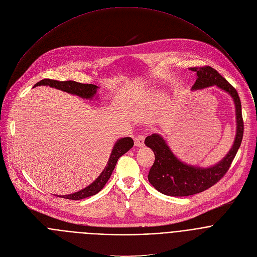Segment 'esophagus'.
I'll return each instance as SVG.
<instances>
[{
  "label": "esophagus",
  "mask_w": 257,
  "mask_h": 257,
  "mask_svg": "<svg viewBox=\"0 0 257 257\" xmlns=\"http://www.w3.org/2000/svg\"><path fill=\"white\" fill-rule=\"evenodd\" d=\"M135 146L137 148H143L145 146V138L143 136H139L135 139Z\"/></svg>",
  "instance_id": "34e87169"
}]
</instances>
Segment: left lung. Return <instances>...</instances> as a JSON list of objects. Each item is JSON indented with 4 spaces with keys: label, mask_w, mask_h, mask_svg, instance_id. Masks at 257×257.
I'll use <instances>...</instances> for the list:
<instances>
[{
    "label": "left lung",
    "mask_w": 257,
    "mask_h": 257,
    "mask_svg": "<svg viewBox=\"0 0 257 257\" xmlns=\"http://www.w3.org/2000/svg\"><path fill=\"white\" fill-rule=\"evenodd\" d=\"M190 69L197 74V80L192 90L217 86L232 97L236 114V135L233 146L227 155L220 162L209 168L188 165L180 161L159 134L147 137L145 144L155 154V163L148 176L149 182L162 194L173 197L198 194L216 184L229 170L241 145L244 130L241 102L236 89L210 66Z\"/></svg>",
    "instance_id": "left-lung-1"
}]
</instances>
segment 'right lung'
<instances>
[{
    "label": "right lung",
    "instance_id": "obj_1",
    "mask_svg": "<svg viewBox=\"0 0 257 257\" xmlns=\"http://www.w3.org/2000/svg\"><path fill=\"white\" fill-rule=\"evenodd\" d=\"M40 85L50 86V87L62 90L64 92H67V93H70L73 95H77V96H79L81 98H85V99H92L95 96L97 89L99 88L98 86H96L94 84H83V83H79V82L72 81V80L58 81V80H53V79H43L35 84V86H40ZM133 146H134V141L130 137L121 138V139L117 140L112 148V151H111V154H110V157H109L106 167L103 169L101 174L97 177V179L93 183H91L89 186L85 187L84 189H82L78 192H75V193L69 194V195L59 196V197L69 199V200H81V199H84V198H87V197L97 194L104 187V185L110 178L112 171L115 168V165L117 163V160L123 154H125L127 151H130L133 148Z\"/></svg>",
    "mask_w": 257,
    "mask_h": 257
}]
</instances>
